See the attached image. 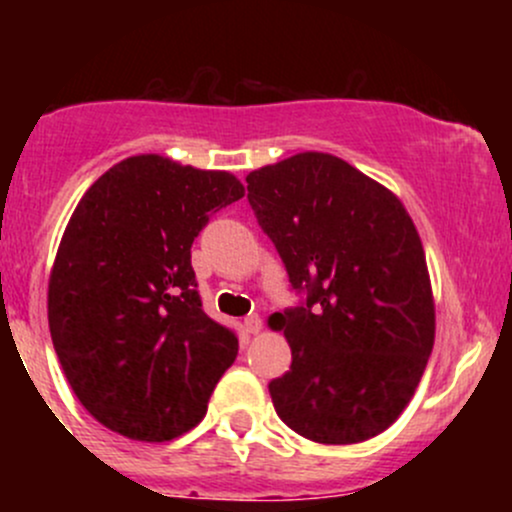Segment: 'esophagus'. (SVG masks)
Returning <instances> with one entry per match:
<instances>
[{
	"mask_svg": "<svg viewBox=\"0 0 512 512\" xmlns=\"http://www.w3.org/2000/svg\"><path fill=\"white\" fill-rule=\"evenodd\" d=\"M243 325H245V330H248L250 334H257V332L262 330V317L260 315H248V317H245Z\"/></svg>",
	"mask_w": 512,
	"mask_h": 512,
	"instance_id": "esophagus-1",
	"label": "esophagus"
}]
</instances>
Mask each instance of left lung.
<instances>
[{"label":"left lung","instance_id":"left-lung-1","mask_svg":"<svg viewBox=\"0 0 512 512\" xmlns=\"http://www.w3.org/2000/svg\"><path fill=\"white\" fill-rule=\"evenodd\" d=\"M250 207L303 305L269 317L291 370L269 383L298 436L351 445L399 419L436 339L424 245L395 192L322 151L252 170Z\"/></svg>","mask_w":512,"mask_h":512}]
</instances>
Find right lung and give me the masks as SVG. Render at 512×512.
<instances>
[{"label": "right lung", "mask_w": 512, "mask_h": 512, "mask_svg": "<svg viewBox=\"0 0 512 512\" xmlns=\"http://www.w3.org/2000/svg\"><path fill=\"white\" fill-rule=\"evenodd\" d=\"M245 187L226 170L129 156L76 204L48 284V322L84 409L132 440L195 428L238 337L202 310L192 243Z\"/></svg>", "instance_id": "1"}]
</instances>
